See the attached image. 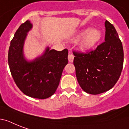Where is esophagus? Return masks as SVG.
Listing matches in <instances>:
<instances>
[{"mask_svg": "<svg viewBox=\"0 0 129 129\" xmlns=\"http://www.w3.org/2000/svg\"><path fill=\"white\" fill-rule=\"evenodd\" d=\"M74 55L70 53V54L68 55V60H69V61H70V62H73V61H74Z\"/></svg>", "mask_w": 129, "mask_h": 129, "instance_id": "obj_1", "label": "esophagus"}]
</instances>
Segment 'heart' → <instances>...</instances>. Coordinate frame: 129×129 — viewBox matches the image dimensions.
<instances>
[{"mask_svg": "<svg viewBox=\"0 0 129 129\" xmlns=\"http://www.w3.org/2000/svg\"><path fill=\"white\" fill-rule=\"evenodd\" d=\"M82 38L80 47L82 50H89L98 43L101 39V33L98 29H85L74 37L75 41H78Z\"/></svg>", "mask_w": 129, "mask_h": 129, "instance_id": "obj_1", "label": "heart"}]
</instances>
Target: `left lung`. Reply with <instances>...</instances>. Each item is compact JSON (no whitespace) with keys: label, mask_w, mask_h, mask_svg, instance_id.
Returning <instances> with one entry per match:
<instances>
[{"label":"left lung","mask_w":129,"mask_h":129,"mask_svg":"<svg viewBox=\"0 0 129 129\" xmlns=\"http://www.w3.org/2000/svg\"><path fill=\"white\" fill-rule=\"evenodd\" d=\"M105 38L96 49L86 53L74 51V65L80 87L90 94L108 91L120 78L124 61L122 42L114 26L105 21Z\"/></svg>","instance_id":"1"}]
</instances>
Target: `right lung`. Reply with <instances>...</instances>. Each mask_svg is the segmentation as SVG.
I'll list each match as a JSON object with an SVG mask.
<instances>
[{"label":"right lung","instance_id":"right-lung-1","mask_svg":"<svg viewBox=\"0 0 129 129\" xmlns=\"http://www.w3.org/2000/svg\"><path fill=\"white\" fill-rule=\"evenodd\" d=\"M32 24L27 20L17 29L11 41L8 62L15 84L23 93L38 99H45L54 94L58 87L63 70L68 63V50L58 51L47 47L42 56L27 61L23 47Z\"/></svg>","mask_w":129,"mask_h":129}]
</instances>
